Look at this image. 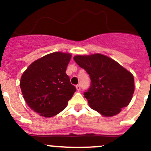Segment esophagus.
I'll list each match as a JSON object with an SVG mask.
<instances>
[{
	"label": "esophagus",
	"instance_id": "34e87169",
	"mask_svg": "<svg viewBox=\"0 0 151 151\" xmlns=\"http://www.w3.org/2000/svg\"><path fill=\"white\" fill-rule=\"evenodd\" d=\"M76 89H77V91H79L81 89V86L80 84H77V86H76Z\"/></svg>",
	"mask_w": 151,
	"mask_h": 151
}]
</instances>
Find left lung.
<instances>
[{
	"label": "left lung",
	"mask_w": 151,
	"mask_h": 151,
	"mask_svg": "<svg viewBox=\"0 0 151 151\" xmlns=\"http://www.w3.org/2000/svg\"><path fill=\"white\" fill-rule=\"evenodd\" d=\"M74 60L90 77V87L84 95L91 108L111 117L129 105L135 85L133 76L126 69L101 54L75 56Z\"/></svg>",
	"instance_id": "obj_1"
}]
</instances>
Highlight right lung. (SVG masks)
I'll list each match as a JSON object with an SVG mask.
<instances>
[{
	"mask_svg": "<svg viewBox=\"0 0 151 151\" xmlns=\"http://www.w3.org/2000/svg\"><path fill=\"white\" fill-rule=\"evenodd\" d=\"M71 57L68 53H51L30 64L23 73L20 87L24 100L40 115L59 114L76 92L66 74Z\"/></svg>",
	"mask_w": 151,
	"mask_h": 151,
	"instance_id": "1",
	"label": "right lung"
}]
</instances>
